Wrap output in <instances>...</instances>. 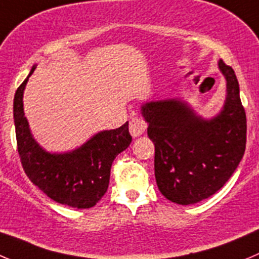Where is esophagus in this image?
Returning <instances> with one entry per match:
<instances>
[{
	"label": "esophagus",
	"mask_w": 259,
	"mask_h": 259,
	"mask_svg": "<svg viewBox=\"0 0 259 259\" xmlns=\"http://www.w3.org/2000/svg\"><path fill=\"white\" fill-rule=\"evenodd\" d=\"M147 129V124L144 120L139 117H134L130 120V124H129V132L132 134L133 138H138L141 137V135L144 134Z\"/></svg>",
	"instance_id": "obj_1"
}]
</instances>
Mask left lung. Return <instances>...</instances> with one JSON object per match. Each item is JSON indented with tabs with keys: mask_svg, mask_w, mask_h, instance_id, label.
<instances>
[{
	"mask_svg": "<svg viewBox=\"0 0 259 259\" xmlns=\"http://www.w3.org/2000/svg\"><path fill=\"white\" fill-rule=\"evenodd\" d=\"M226 83L221 110L204 117L181 97L147 101L141 113L154 143V175L163 197L181 206L211 197L230 179L243 158L245 111L236 75L219 61Z\"/></svg>",
	"mask_w": 259,
	"mask_h": 259,
	"instance_id": "1",
	"label": "left lung"
}]
</instances>
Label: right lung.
Returning <instances> with one entry per match:
<instances>
[{
  "instance_id": "add662e5",
  "label": "right lung",
  "mask_w": 259,
  "mask_h": 259,
  "mask_svg": "<svg viewBox=\"0 0 259 259\" xmlns=\"http://www.w3.org/2000/svg\"><path fill=\"white\" fill-rule=\"evenodd\" d=\"M35 67L37 65L31 67L14 97V122L21 165L31 183L51 199L74 208H91L107 192L113 159L132 143L129 124L96 133L71 151H46L31 133L24 113V91Z\"/></svg>"
}]
</instances>
